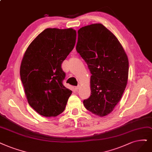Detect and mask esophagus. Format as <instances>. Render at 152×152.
<instances>
[{
  "mask_svg": "<svg viewBox=\"0 0 152 152\" xmlns=\"http://www.w3.org/2000/svg\"><path fill=\"white\" fill-rule=\"evenodd\" d=\"M80 85H78V86H75V89H76V90L77 91V89H80Z\"/></svg>",
  "mask_w": 152,
  "mask_h": 152,
  "instance_id": "obj_1",
  "label": "esophagus"
}]
</instances>
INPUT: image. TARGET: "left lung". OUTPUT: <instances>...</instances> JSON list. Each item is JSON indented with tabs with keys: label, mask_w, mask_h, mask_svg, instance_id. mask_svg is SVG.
Masks as SVG:
<instances>
[{
	"label": "left lung",
	"mask_w": 152,
	"mask_h": 152,
	"mask_svg": "<svg viewBox=\"0 0 152 152\" xmlns=\"http://www.w3.org/2000/svg\"><path fill=\"white\" fill-rule=\"evenodd\" d=\"M76 50L91 74V96L85 108L99 116L108 115L120 102L128 77V57L115 36L102 24L78 30Z\"/></svg>",
	"instance_id": "obj_1"
}]
</instances>
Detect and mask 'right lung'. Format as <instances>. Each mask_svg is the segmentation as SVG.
<instances>
[{
	"instance_id": "obj_1",
	"label": "right lung",
	"mask_w": 152,
	"mask_h": 152,
	"mask_svg": "<svg viewBox=\"0 0 152 152\" xmlns=\"http://www.w3.org/2000/svg\"><path fill=\"white\" fill-rule=\"evenodd\" d=\"M76 32L72 28H48L36 37L22 60L20 79L29 105L46 117L64 111L72 91L63 84V62L75 47Z\"/></svg>"
}]
</instances>
